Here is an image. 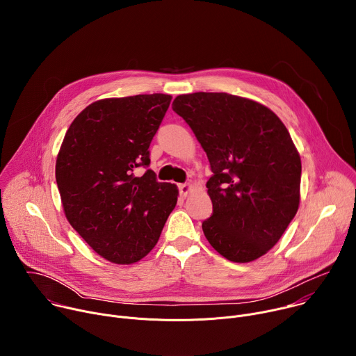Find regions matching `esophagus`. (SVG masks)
Segmentation results:
<instances>
[{"label":"esophagus","mask_w":356,"mask_h":356,"mask_svg":"<svg viewBox=\"0 0 356 356\" xmlns=\"http://www.w3.org/2000/svg\"><path fill=\"white\" fill-rule=\"evenodd\" d=\"M179 191H180V195L183 197H187L191 191H193V186L188 184V183H184V184H179Z\"/></svg>","instance_id":"obj_1"}]
</instances>
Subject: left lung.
<instances>
[{
  "label": "left lung",
  "instance_id": "obj_1",
  "mask_svg": "<svg viewBox=\"0 0 356 356\" xmlns=\"http://www.w3.org/2000/svg\"><path fill=\"white\" fill-rule=\"evenodd\" d=\"M177 113L211 165L213 216L202 222L210 245L246 264L282 238L300 204L301 161L280 118L266 106L228 92L177 95Z\"/></svg>",
  "mask_w": 356,
  "mask_h": 356
}]
</instances>
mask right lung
<instances>
[{"label":"right lung","instance_id":"add662e5","mask_svg":"<svg viewBox=\"0 0 356 356\" xmlns=\"http://www.w3.org/2000/svg\"><path fill=\"white\" fill-rule=\"evenodd\" d=\"M169 94L103 98L69 127L56 159L65 216L104 259L131 265L155 248L177 202L176 184L161 183L149 166V145L169 106Z\"/></svg>","mask_w":356,"mask_h":356}]
</instances>
